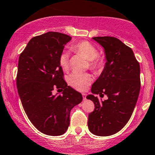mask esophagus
<instances>
[{
    "label": "esophagus",
    "mask_w": 155,
    "mask_h": 155,
    "mask_svg": "<svg viewBox=\"0 0 155 155\" xmlns=\"http://www.w3.org/2000/svg\"><path fill=\"white\" fill-rule=\"evenodd\" d=\"M82 95H83V98H84V100H86V99H87V94L83 93V94H82Z\"/></svg>",
    "instance_id": "1"
}]
</instances>
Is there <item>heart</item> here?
I'll list each match as a JSON object with an SVG mask.
<instances>
[{"label":"heart","instance_id":"obj_1","mask_svg":"<svg viewBox=\"0 0 155 155\" xmlns=\"http://www.w3.org/2000/svg\"><path fill=\"white\" fill-rule=\"evenodd\" d=\"M76 53L84 56L89 61V66L92 69H97L102 66L101 59L98 57V51L94 45L89 42H81L71 47ZM69 55L67 52H63L59 57V63L62 69L66 70L68 68ZM92 77L87 73L73 72L68 77V83L70 86L77 90H84L92 83Z\"/></svg>","mask_w":155,"mask_h":155}]
</instances>
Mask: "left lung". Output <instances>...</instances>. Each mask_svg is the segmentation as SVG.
I'll list each match as a JSON object with an SVG mask.
<instances>
[{
  "instance_id": "left-lung-1",
  "label": "left lung",
  "mask_w": 155,
  "mask_h": 155,
  "mask_svg": "<svg viewBox=\"0 0 155 155\" xmlns=\"http://www.w3.org/2000/svg\"><path fill=\"white\" fill-rule=\"evenodd\" d=\"M92 39L104 48L106 63L92 84V94L87 96L95 104L89 114L88 127L96 136H110L125 127L134 112L140 90V67L132 49L119 39ZM98 94H105L108 98L100 101L95 96Z\"/></svg>"
}]
</instances>
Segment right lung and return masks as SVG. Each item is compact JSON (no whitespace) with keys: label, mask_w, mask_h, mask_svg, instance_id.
<instances>
[{"label":"right lung","mask_w":155,"mask_h":155,"mask_svg":"<svg viewBox=\"0 0 155 155\" xmlns=\"http://www.w3.org/2000/svg\"><path fill=\"white\" fill-rule=\"evenodd\" d=\"M71 37L48 32L32 38L20 54L16 85L24 110L37 130L60 136L69 126L70 112L83 100L81 93L67 85L59 57ZM54 88L64 89L53 95Z\"/></svg>","instance_id":"add662e5"}]
</instances>
